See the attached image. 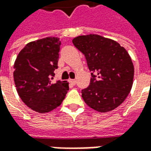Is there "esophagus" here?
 Returning <instances> with one entry per match:
<instances>
[{
  "label": "esophagus",
  "instance_id": "34e87169",
  "mask_svg": "<svg viewBox=\"0 0 151 151\" xmlns=\"http://www.w3.org/2000/svg\"><path fill=\"white\" fill-rule=\"evenodd\" d=\"M69 83H70L71 85L75 86L76 80H75V79H70V80H69Z\"/></svg>",
  "mask_w": 151,
  "mask_h": 151
}]
</instances>
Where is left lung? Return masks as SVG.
Instances as JSON below:
<instances>
[{
	"instance_id": "1",
	"label": "left lung",
	"mask_w": 151,
	"mask_h": 151,
	"mask_svg": "<svg viewBox=\"0 0 151 151\" xmlns=\"http://www.w3.org/2000/svg\"><path fill=\"white\" fill-rule=\"evenodd\" d=\"M73 43L82 52L91 71L90 86L82 97L90 108L107 112L120 106L133 86L134 67L124 47L99 35H80Z\"/></svg>"
}]
</instances>
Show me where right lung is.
<instances>
[{
	"mask_svg": "<svg viewBox=\"0 0 151 151\" xmlns=\"http://www.w3.org/2000/svg\"><path fill=\"white\" fill-rule=\"evenodd\" d=\"M60 41L47 37L27 43L14 62V79L22 102L32 110L46 113L61 104L69 91L66 81L52 83L57 69Z\"/></svg>",
	"mask_w": 151,
	"mask_h": 151,
	"instance_id": "right-lung-1",
	"label": "right lung"
}]
</instances>
